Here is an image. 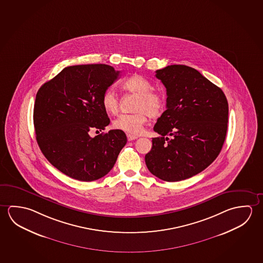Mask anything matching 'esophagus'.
Segmentation results:
<instances>
[{"label":"esophagus","mask_w":263,"mask_h":263,"mask_svg":"<svg viewBox=\"0 0 263 263\" xmlns=\"http://www.w3.org/2000/svg\"><path fill=\"white\" fill-rule=\"evenodd\" d=\"M126 137H127V140H128V141H132V140H135V139L138 138L137 136H134V135H131V134H127Z\"/></svg>","instance_id":"1"}]
</instances>
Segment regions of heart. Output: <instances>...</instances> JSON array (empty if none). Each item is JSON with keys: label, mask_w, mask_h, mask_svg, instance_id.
<instances>
[{"label": "heart", "mask_w": 263, "mask_h": 263, "mask_svg": "<svg viewBox=\"0 0 263 263\" xmlns=\"http://www.w3.org/2000/svg\"><path fill=\"white\" fill-rule=\"evenodd\" d=\"M121 86L125 90L138 95L134 114H123L112 122L116 129L125 133L138 135L143 131L148 116L153 118L159 117L163 112L165 99L163 95L152 90V84L146 79L139 75H134L122 82ZM102 105L109 114L115 115L119 109V100L112 89L104 90L102 96Z\"/></svg>", "instance_id": "b5f03b06"}]
</instances>
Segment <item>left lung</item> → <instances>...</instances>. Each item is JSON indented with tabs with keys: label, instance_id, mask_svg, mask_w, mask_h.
Segmentation results:
<instances>
[{
	"label": "left lung",
	"instance_id": "left-lung-1",
	"mask_svg": "<svg viewBox=\"0 0 263 263\" xmlns=\"http://www.w3.org/2000/svg\"><path fill=\"white\" fill-rule=\"evenodd\" d=\"M156 77L167 90V110L154 125L160 137L152 138L145 161L160 180L182 181L219 155L228 131V100L219 87L185 65L158 69Z\"/></svg>",
	"mask_w": 263,
	"mask_h": 263
}]
</instances>
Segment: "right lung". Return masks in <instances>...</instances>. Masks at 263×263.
I'll return each instance as SVG.
<instances>
[{"instance_id":"obj_1","label":"right lung","mask_w":263,"mask_h":263,"mask_svg":"<svg viewBox=\"0 0 263 263\" xmlns=\"http://www.w3.org/2000/svg\"><path fill=\"white\" fill-rule=\"evenodd\" d=\"M119 72L105 64L69 66L37 91L34 105L36 141L48 161L65 175L82 181L105 176L126 144L121 130L95 138L89 134L110 124L102 96Z\"/></svg>"}]
</instances>
